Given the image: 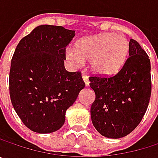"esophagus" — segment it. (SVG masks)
<instances>
[{"label": "esophagus", "mask_w": 158, "mask_h": 158, "mask_svg": "<svg viewBox=\"0 0 158 158\" xmlns=\"http://www.w3.org/2000/svg\"><path fill=\"white\" fill-rule=\"evenodd\" d=\"M82 79L84 80V83H85L86 86H89V78H88L87 75H83V76H82Z\"/></svg>", "instance_id": "esophagus-1"}]
</instances>
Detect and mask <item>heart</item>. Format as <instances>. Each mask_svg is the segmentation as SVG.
<instances>
[{
	"mask_svg": "<svg viewBox=\"0 0 158 158\" xmlns=\"http://www.w3.org/2000/svg\"><path fill=\"white\" fill-rule=\"evenodd\" d=\"M129 48L125 36L104 33L80 38L75 43L74 51L68 50L66 56L74 66L89 62V69L94 74L111 76L124 65Z\"/></svg>",
	"mask_w": 158,
	"mask_h": 158,
	"instance_id": "obj_1",
	"label": "heart"
}]
</instances>
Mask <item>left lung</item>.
<instances>
[{
	"label": "left lung",
	"instance_id": "1",
	"mask_svg": "<svg viewBox=\"0 0 158 158\" xmlns=\"http://www.w3.org/2000/svg\"><path fill=\"white\" fill-rule=\"evenodd\" d=\"M129 47V57L116 75L89 78L96 95L91 121L108 138H121L133 132L142 121L151 96L150 59L137 41L131 39Z\"/></svg>",
	"mask_w": 158,
	"mask_h": 158
}]
</instances>
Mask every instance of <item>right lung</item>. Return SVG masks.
Listing matches in <instances>:
<instances>
[{
	"instance_id": "obj_1",
	"label": "right lung",
	"mask_w": 158,
	"mask_h": 158,
	"mask_svg": "<svg viewBox=\"0 0 158 158\" xmlns=\"http://www.w3.org/2000/svg\"><path fill=\"white\" fill-rule=\"evenodd\" d=\"M75 31L39 25L17 45L11 61L9 89L12 104L24 125L39 134L60 129L66 110L85 83L81 73L64 66L66 48Z\"/></svg>"
}]
</instances>
